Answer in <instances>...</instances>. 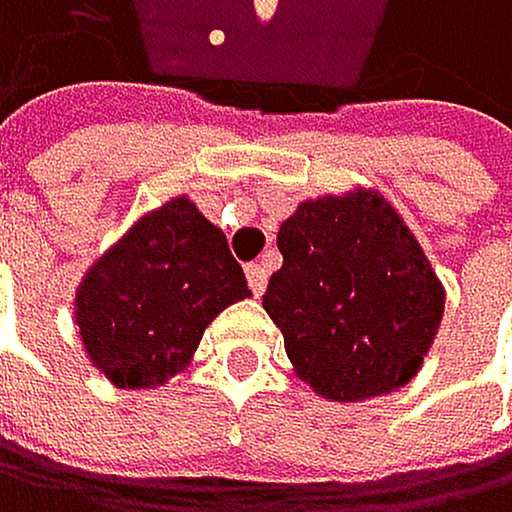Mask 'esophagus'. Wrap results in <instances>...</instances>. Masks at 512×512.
Masks as SVG:
<instances>
[{"instance_id":"34e87169","label":"esophagus","mask_w":512,"mask_h":512,"mask_svg":"<svg viewBox=\"0 0 512 512\" xmlns=\"http://www.w3.org/2000/svg\"><path fill=\"white\" fill-rule=\"evenodd\" d=\"M245 277H248V286L254 295H264V289H267V267L264 264H248Z\"/></svg>"}]
</instances>
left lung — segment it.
I'll return each mask as SVG.
<instances>
[{
  "mask_svg": "<svg viewBox=\"0 0 512 512\" xmlns=\"http://www.w3.org/2000/svg\"><path fill=\"white\" fill-rule=\"evenodd\" d=\"M283 267L264 311L299 381L330 403L406 387L441 330L447 289L381 191L302 201L277 232Z\"/></svg>",
  "mask_w": 512,
  "mask_h": 512,
  "instance_id": "8db88e82",
  "label": "left lung"
}]
</instances>
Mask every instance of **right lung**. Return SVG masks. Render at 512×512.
Here are the masks:
<instances>
[{"label": "right lung", "instance_id": "1", "mask_svg": "<svg viewBox=\"0 0 512 512\" xmlns=\"http://www.w3.org/2000/svg\"><path fill=\"white\" fill-rule=\"evenodd\" d=\"M248 295L223 229L179 194L141 213L90 264L71 314L109 384L157 390L191 365L207 324Z\"/></svg>", "mask_w": 512, "mask_h": 512}]
</instances>
